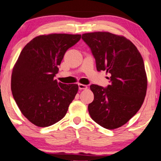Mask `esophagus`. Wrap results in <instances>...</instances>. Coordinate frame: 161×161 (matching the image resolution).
<instances>
[{
  "mask_svg": "<svg viewBox=\"0 0 161 161\" xmlns=\"http://www.w3.org/2000/svg\"><path fill=\"white\" fill-rule=\"evenodd\" d=\"M79 89L80 90H86L87 88V86L85 85H83V84H79Z\"/></svg>",
  "mask_w": 161,
  "mask_h": 161,
  "instance_id": "esophagus-1",
  "label": "esophagus"
}]
</instances>
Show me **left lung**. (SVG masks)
Listing matches in <instances>:
<instances>
[{"label": "left lung", "instance_id": "1", "mask_svg": "<svg viewBox=\"0 0 161 161\" xmlns=\"http://www.w3.org/2000/svg\"><path fill=\"white\" fill-rule=\"evenodd\" d=\"M96 59L98 71L110 74L107 88L91 85L94 94L89 104L91 119L114 130L125 124L140 110L147 89V77L140 52L130 40L110 32H91L82 36Z\"/></svg>", "mask_w": 161, "mask_h": 161}]
</instances>
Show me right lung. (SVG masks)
Returning <instances> with one entry per match:
<instances>
[{
    "label": "right lung",
    "instance_id": "obj_1",
    "mask_svg": "<svg viewBox=\"0 0 161 161\" xmlns=\"http://www.w3.org/2000/svg\"><path fill=\"white\" fill-rule=\"evenodd\" d=\"M80 38L81 34L40 35L19 55L11 89L22 114L34 125L46 127L60 121L74 99L78 85L57 82L54 76L66 51Z\"/></svg>",
    "mask_w": 161,
    "mask_h": 161
}]
</instances>
